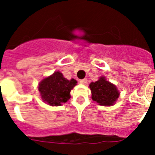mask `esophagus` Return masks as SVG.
<instances>
[{
    "label": "esophagus",
    "instance_id": "34e87169",
    "mask_svg": "<svg viewBox=\"0 0 155 155\" xmlns=\"http://www.w3.org/2000/svg\"><path fill=\"white\" fill-rule=\"evenodd\" d=\"M87 82V79H83V80H80V84H86Z\"/></svg>",
    "mask_w": 155,
    "mask_h": 155
}]
</instances>
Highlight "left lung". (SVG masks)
<instances>
[{
    "label": "left lung",
    "instance_id": "1",
    "mask_svg": "<svg viewBox=\"0 0 155 155\" xmlns=\"http://www.w3.org/2000/svg\"><path fill=\"white\" fill-rule=\"evenodd\" d=\"M89 88L92 92V101L100 105H113L120 97V92L117 86L108 81L104 76H101L96 82L91 83Z\"/></svg>",
    "mask_w": 155,
    "mask_h": 155
}]
</instances>
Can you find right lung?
<instances>
[{"mask_svg": "<svg viewBox=\"0 0 155 155\" xmlns=\"http://www.w3.org/2000/svg\"><path fill=\"white\" fill-rule=\"evenodd\" d=\"M77 84L74 79H66L59 71L43 78L38 84L42 101L51 106H59L71 98V91Z\"/></svg>", "mask_w": 155, "mask_h": 155, "instance_id": "1", "label": "right lung"}]
</instances>
